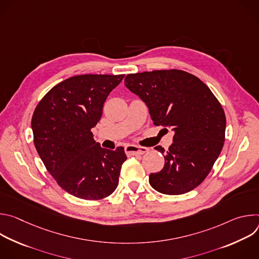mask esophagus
Returning <instances> with one entry per match:
<instances>
[{
	"mask_svg": "<svg viewBox=\"0 0 259 259\" xmlns=\"http://www.w3.org/2000/svg\"><path fill=\"white\" fill-rule=\"evenodd\" d=\"M125 152L127 156H137L143 155L149 152V149L144 146H137V145H127L125 146Z\"/></svg>",
	"mask_w": 259,
	"mask_h": 259,
	"instance_id": "obj_1",
	"label": "esophagus"
}]
</instances>
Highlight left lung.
<instances>
[{"label": "left lung", "instance_id": "1", "mask_svg": "<svg viewBox=\"0 0 259 259\" xmlns=\"http://www.w3.org/2000/svg\"><path fill=\"white\" fill-rule=\"evenodd\" d=\"M126 87L149 107L154 125L172 127L173 143L164 168L150 175L151 186L165 195H182L201 184L211 171L226 139V114L199 78L180 69L129 73Z\"/></svg>", "mask_w": 259, "mask_h": 259}]
</instances>
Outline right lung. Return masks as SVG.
<instances>
[{"instance_id": "add662e5", "label": "right lung", "mask_w": 259, "mask_h": 259, "mask_svg": "<svg viewBox=\"0 0 259 259\" xmlns=\"http://www.w3.org/2000/svg\"><path fill=\"white\" fill-rule=\"evenodd\" d=\"M125 75H80L49 90L31 118L33 143L58 186L79 199L101 200L118 187L122 146L102 149L91 129L99 122L106 97Z\"/></svg>"}]
</instances>
